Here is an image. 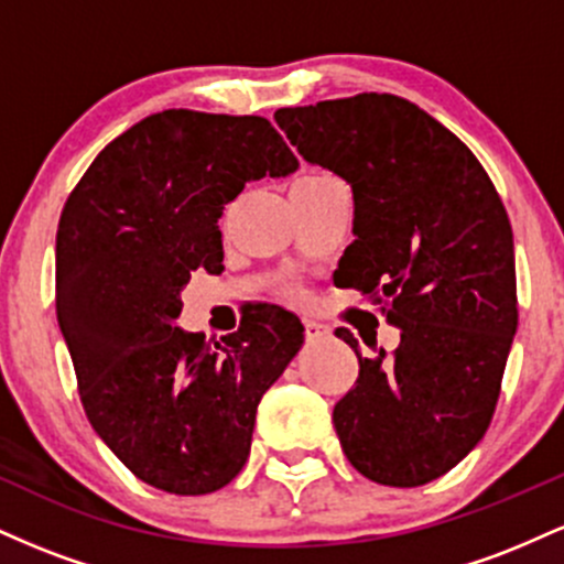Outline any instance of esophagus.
Here are the masks:
<instances>
[{"instance_id":"1","label":"esophagus","mask_w":564,"mask_h":564,"mask_svg":"<svg viewBox=\"0 0 564 564\" xmlns=\"http://www.w3.org/2000/svg\"><path fill=\"white\" fill-rule=\"evenodd\" d=\"M326 334H328V328L323 326V323L313 321V318H304V336H307V341H321Z\"/></svg>"}]
</instances>
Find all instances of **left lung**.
Returning <instances> with one entry per match:
<instances>
[{
    "instance_id": "obj_1",
    "label": "left lung",
    "mask_w": 564,
    "mask_h": 564,
    "mask_svg": "<svg viewBox=\"0 0 564 564\" xmlns=\"http://www.w3.org/2000/svg\"><path fill=\"white\" fill-rule=\"evenodd\" d=\"M310 164L352 187L355 241L336 286L358 289L400 328V345L358 352V379L334 405L341 451L368 480L416 488L480 443L517 332L509 215L488 172L413 102L360 93L278 108Z\"/></svg>"
}]
</instances>
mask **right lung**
Segmentation results:
<instances>
[{
  "label": "right lung",
  "instance_id": "1",
  "mask_svg": "<svg viewBox=\"0 0 564 564\" xmlns=\"http://www.w3.org/2000/svg\"><path fill=\"white\" fill-rule=\"evenodd\" d=\"M296 166L262 116L170 108L108 142L63 206L55 307L84 413L153 488H225L262 394L302 347L300 318L273 304L215 347L174 326L193 270H223L225 204Z\"/></svg>",
  "mask_w": 564,
  "mask_h": 564
}]
</instances>
